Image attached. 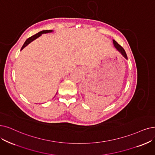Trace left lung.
<instances>
[{
	"label": "left lung",
	"mask_w": 155,
	"mask_h": 155,
	"mask_svg": "<svg viewBox=\"0 0 155 155\" xmlns=\"http://www.w3.org/2000/svg\"><path fill=\"white\" fill-rule=\"evenodd\" d=\"M113 41L114 46V47L116 48V49H117V50L118 51L123 55V57H124L125 58H126L127 60H128L127 55V54H126V52H125V49H123L115 40H113Z\"/></svg>",
	"instance_id": "obj_1"
}]
</instances>
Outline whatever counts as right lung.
<instances>
[{
    "instance_id": "add662e5",
    "label": "right lung",
    "mask_w": 155,
    "mask_h": 155,
    "mask_svg": "<svg viewBox=\"0 0 155 155\" xmlns=\"http://www.w3.org/2000/svg\"><path fill=\"white\" fill-rule=\"evenodd\" d=\"M53 32V30H42V31H41V32H38V34H36L32 35V37H30V38H29L28 39L26 40L25 42V43L23 44V46L21 47V50H22V49H23L24 48H25L28 44H30V43L31 42H32L33 41H34V40L36 39L37 38H38L39 37H40L42 34H47V33H50V32Z\"/></svg>"
}]
</instances>
